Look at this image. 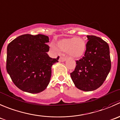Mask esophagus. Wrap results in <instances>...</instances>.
<instances>
[{
	"label": "esophagus",
	"mask_w": 120,
	"mask_h": 120,
	"mask_svg": "<svg viewBox=\"0 0 120 120\" xmlns=\"http://www.w3.org/2000/svg\"><path fill=\"white\" fill-rule=\"evenodd\" d=\"M60 60V62H64L66 60V58H65V57H63V56H60V60Z\"/></svg>",
	"instance_id": "obj_1"
}]
</instances>
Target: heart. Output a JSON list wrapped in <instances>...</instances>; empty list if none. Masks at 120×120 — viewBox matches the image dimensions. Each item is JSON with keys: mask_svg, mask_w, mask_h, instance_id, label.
Listing matches in <instances>:
<instances>
[{"mask_svg": "<svg viewBox=\"0 0 120 120\" xmlns=\"http://www.w3.org/2000/svg\"><path fill=\"white\" fill-rule=\"evenodd\" d=\"M59 50L66 52L73 58H78L82 56L86 50V42L81 37L64 38L56 43Z\"/></svg>", "mask_w": 120, "mask_h": 120, "instance_id": "obj_1", "label": "heart"}]
</instances>
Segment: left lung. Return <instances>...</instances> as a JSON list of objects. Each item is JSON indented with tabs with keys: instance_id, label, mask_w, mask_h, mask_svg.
Returning <instances> with one entry per match:
<instances>
[{
	"instance_id": "1",
	"label": "left lung",
	"mask_w": 120,
	"mask_h": 120,
	"mask_svg": "<svg viewBox=\"0 0 120 120\" xmlns=\"http://www.w3.org/2000/svg\"><path fill=\"white\" fill-rule=\"evenodd\" d=\"M87 37L84 56L76 61L71 76L77 88L89 92L103 85L111 69V63L108 44L99 37Z\"/></svg>"
}]
</instances>
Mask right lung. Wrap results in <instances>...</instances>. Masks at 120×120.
Instances as JSON below:
<instances>
[{"instance_id":"add662e5","label":"right lung","mask_w":120,"mask_h":120,"mask_svg":"<svg viewBox=\"0 0 120 120\" xmlns=\"http://www.w3.org/2000/svg\"><path fill=\"white\" fill-rule=\"evenodd\" d=\"M49 38L42 34H24L9 44L6 70L15 85L24 92L38 93L50 81L51 66L60 56H48Z\"/></svg>"}]
</instances>
